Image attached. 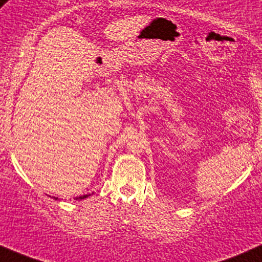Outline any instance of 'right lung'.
<instances>
[{"label": "right lung", "instance_id": "add662e5", "mask_svg": "<svg viewBox=\"0 0 262 262\" xmlns=\"http://www.w3.org/2000/svg\"><path fill=\"white\" fill-rule=\"evenodd\" d=\"M90 194H85V195H80V196H76V201H81V199H85V198H88V196H89ZM53 198L54 199H58V198H55V196H53Z\"/></svg>", "mask_w": 262, "mask_h": 262}]
</instances>
